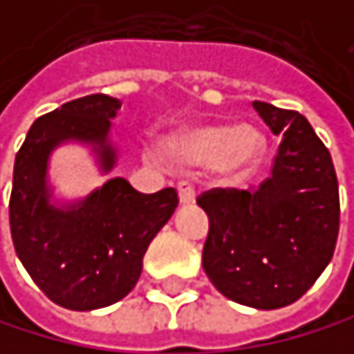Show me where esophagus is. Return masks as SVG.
I'll return each mask as SVG.
<instances>
[{
  "label": "esophagus",
  "mask_w": 354,
  "mask_h": 354,
  "mask_svg": "<svg viewBox=\"0 0 354 354\" xmlns=\"http://www.w3.org/2000/svg\"><path fill=\"white\" fill-rule=\"evenodd\" d=\"M177 192H179V201L183 205H188L194 201V186L190 181H179V186H177Z\"/></svg>",
  "instance_id": "1"
}]
</instances>
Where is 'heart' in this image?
<instances>
[{
    "label": "heart",
    "instance_id": "1",
    "mask_svg": "<svg viewBox=\"0 0 354 354\" xmlns=\"http://www.w3.org/2000/svg\"><path fill=\"white\" fill-rule=\"evenodd\" d=\"M173 156L194 166H225L231 175L244 177L257 160V136L246 127L221 125L181 136L171 142Z\"/></svg>",
    "mask_w": 354,
    "mask_h": 354
}]
</instances>
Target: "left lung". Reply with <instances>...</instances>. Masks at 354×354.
<instances>
[{"instance_id":"8db88e82","label":"left lung","mask_w":354,"mask_h":354,"mask_svg":"<svg viewBox=\"0 0 354 354\" xmlns=\"http://www.w3.org/2000/svg\"><path fill=\"white\" fill-rule=\"evenodd\" d=\"M281 136L272 173L248 190H209L196 198L209 218L203 270L223 296L246 307L292 305L333 257L339 188L328 149L294 110L253 101Z\"/></svg>"}]
</instances>
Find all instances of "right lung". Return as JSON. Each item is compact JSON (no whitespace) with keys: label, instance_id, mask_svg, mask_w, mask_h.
Here are the masks:
<instances>
[{"label":"right lung","instance_id":"right-lung-1","mask_svg":"<svg viewBox=\"0 0 354 354\" xmlns=\"http://www.w3.org/2000/svg\"><path fill=\"white\" fill-rule=\"evenodd\" d=\"M120 101L108 95L73 99L34 120L15 160L10 231L15 251L34 283L73 311L108 307L133 290L142 257L173 216L175 188L142 194L125 177H112L84 198L55 196L49 166L62 145L91 149L101 175H110L118 151L112 118Z\"/></svg>","mask_w":354,"mask_h":354}]
</instances>
